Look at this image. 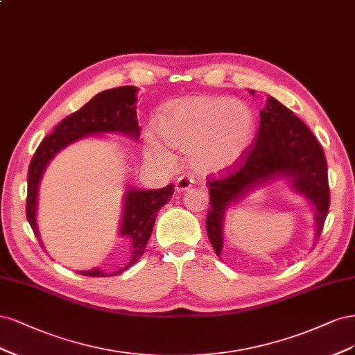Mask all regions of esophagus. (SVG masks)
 Wrapping results in <instances>:
<instances>
[{"instance_id": "34e87169", "label": "esophagus", "mask_w": 355, "mask_h": 355, "mask_svg": "<svg viewBox=\"0 0 355 355\" xmlns=\"http://www.w3.org/2000/svg\"><path fill=\"white\" fill-rule=\"evenodd\" d=\"M193 184H194V180H193L190 175H181V177L177 178L175 189H177V191H186V190H189Z\"/></svg>"}]
</instances>
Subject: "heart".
I'll use <instances>...</instances> for the list:
<instances>
[{"mask_svg":"<svg viewBox=\"0 0 355 355\" xmlns=\"http://www.w3.org/2000/svg\"><path fill=\"white\" fill-rule=\"evenodd\" d=\"M156 128L171 146L189 148L191 164L202 171H218L239 162L250 146L255 121L250 109L224 97L191 96L169 101L156 116ZM147 152L164 148L148 137Z\"/></svg>","mask_w":355,"mask_h":355,"instance_id":"1","label":"heart"}]
</instances>
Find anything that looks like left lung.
<instances>
[{
  "label": "left lung",
  "instance_id": "left-lung-1",
  "mask_svg": "<svg viewBox=\"0 0 355 355\" xmlns=\"http://www.w3.org/2000/svg\"><path fill=\"white\" fill-rule=\"evenodd\" d=\"M272 177H289L293 187L314 205L317 237L322 234L330 207L323 147L292 110L268 97L267 106L259 112V127L252 146L239 162L220 171L218 177L207 178L211 205L207 233L216 255H221L223 220L228 205Z\"/></svg>",
  "mask_w": 355,
  "mask_h": 355
}]
</instances>
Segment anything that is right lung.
I'll list each match as a JSON object with an SVG mask.
<instances>
[{
	"instance_id": "add662e5",
	"label": "right lung",
	"mask_w": 355,
	"mask_h": 355,
	"mask_svg": "<svg viewBox=\"0 0 355 355\" xmlns=\"http://www.w3.org/2000/svg\"><path fill=\"white\" fill-rule=\"evenodd\" d=\"M135 87H118L101 91L91 98L81 109L66 116L51 134H49L38 146L35 155L29 164L28 171V198H26V218L32 227L33 234L40 239L37 227V198L40 180L45 166L59 153L63 147L91 134L122 132L134 139L140 135L139 119L135 112ZM174 184L171 182L164 189L157 190H128L125 194L123 216L121 224V236L131 239V261L123 270L134 266L144 254L146 245L150 239L156 215L164 205H166L174 194ZM119 270L112 276L119 274ZM83 276L106 277L101 270L79 271Z\"/></svg>"
}]
</instances>
